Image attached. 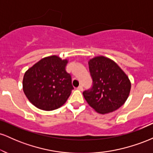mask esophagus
Listing matches in <instances>:
<instances>
[{
	"label": "esophagus",
	"mask_w": 153,
	"mask_h": 153,
	"mask_svg": "<svg viewBox=\"0 0 153 153\" xmlns=\"http://www.w3.org/2000/svg\"><path fill=\"white\" fill-rule=\"evenodd\" d=\"M78 90L80 91H82V90H83V88H82V85H80V86L78 87Z\"/></svg>",
	"instance_id": "34e87169"
}]
</instances>
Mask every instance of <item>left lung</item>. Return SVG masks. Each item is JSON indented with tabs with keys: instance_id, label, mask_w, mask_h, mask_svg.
<instances>
[{
	"instance_id": "left-lung-1",
	"label": "left lung",
	"mask_w": 153,
	"mask_h": 153,
	"mask_svg": "<svg viewBox=\"0 0 153 153\" xmlns=\"http://www.w3.org/2000/svg\"><path fill=\"white\" fill-rule=\"evenodd\" d=\"M88 65L93 86L82 93L85 101L101 114L117 110L130 93L131 82L127 74L114 61L104 56L89 59Z\"/></svg>"
}]
</instances>
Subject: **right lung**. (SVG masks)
I'll list each match as a JSON object with an SVG mask.
<instances>
[{
  "mask_svg": "<svg viewBox=\"0 0 153 153\" xmlns=\"http://www.w3.org/2000/svg\"><path fill=\"white\" fill-rule=\"evenodd\" d=\"M68 60L57 55L44 57L25 72L23 91L34 106L44 111L62 106L71 96V75L66 71Z\"/></svg>",
  "mask_w": 153,
  "mask_h": 153,
  "instance_id": "add662e5",
  "label": "right lung"
}]
</instances>
